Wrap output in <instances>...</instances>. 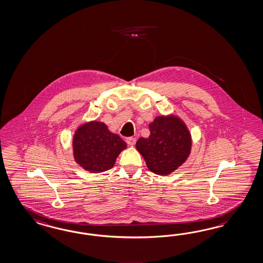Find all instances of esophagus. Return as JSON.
I'll return each instance as SVG.
<instances>
[{"label": "esophagus", "instance_id": "esophagus-1", "mask_svg": "<svg viewBox=\"0 0 263 263\" xmlns=\"http://www.w3.org/2000/svg\"><path fill=\"white\" fill-rule=\"evenodd\" d=\"M126 142L128 143V145H135V142H136V138L128 137V138H126Z\"/></svg>", "mask_w": 263, "mask_h": 263}]
</instances>
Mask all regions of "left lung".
Returning a JSON list of instances; mask_svg holds the SVG:
<instances>
[{"label":"left lung","instance_id":"obj_1","mask_svg":"<svg viewBox=\"0 0 263 263\" xmlns=\"http://www.w3.org/2000/svg\"><path fill=\"white\" fill-rule=\"evenodd\" d=\"M148 138H139L136 149L151 171L168 175L181 165L191 150V135L182 121L176 116H159L151 123Z\"/></svg>","mask_w":263,"mask_h":263}]
</instances>
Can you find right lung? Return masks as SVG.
Segmentation results:
<instances>
[{"label": "right lung", "instance_id": "add662e5", "mask_svg": "<svg viewBox=\"0 0 263 263\" xmlns=\"http://www.w3.org/2000/svg\"><path fill=\"white\" fill-rule=\"evenodd\" d=\"M127 144L112 134L102 122H89L77 129L74 139V158L83 169L101 173L111 169L117 157Z\"/></svg>", "mask_w": 263, "mask_h": 263}]
</instances>
